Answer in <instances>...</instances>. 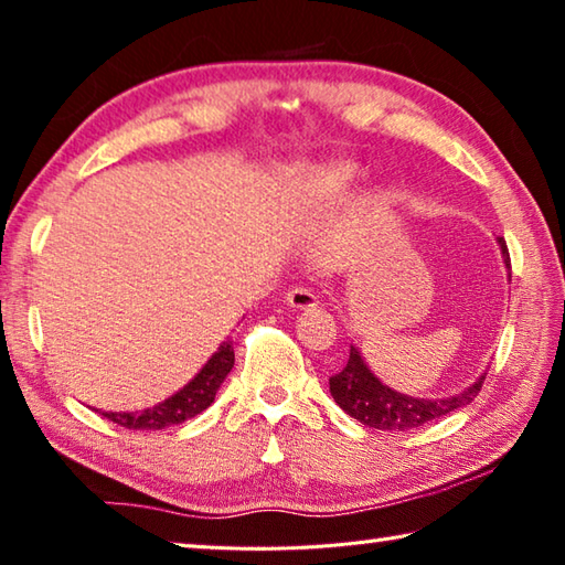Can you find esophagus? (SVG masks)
Here are the masks:
<instances>
[{
    "mask_svg": "<svg viewBox=\"0 0 565 565\" xmlns=\"http://www.w3.org/2000/svg\"><path fill=\"white\" fill-rule=\"evenodd\" d=\"M286 303H289L296 311H303V309H316L318 299L309 286H294V289L286 291Z\"/></svg>",
    "mask_w": 565,
    "mask_h": 565,
    "instance_id": "34e87169",
    "label": "esophagus"
}]
</instances>
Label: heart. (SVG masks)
I'll return each instance as SVG.
<instances>
[{
    "mask_svg": "<svg viewBox=\"0 0 565 565\" xmlns=\"http://www.w3.org/2000/svg\"><path fill=\"white\" fill-rule=\"evenodd\" d=\"M358 170L351 162H331V166L316 168L303 178L301 194L309 204H328L341 200L355 182Z\"/></svg>",
    "mask_w": 565,
    "mask_h": 565,
    "instance_id": "b5f03b06",
    "label": "heart"
}]
</instances>
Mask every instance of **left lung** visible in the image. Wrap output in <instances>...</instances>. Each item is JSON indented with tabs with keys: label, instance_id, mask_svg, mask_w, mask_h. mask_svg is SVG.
Listing matches in <instances>:
<instances>
[{
	"label": "left lung",
	"instance_id": "8db88e82",
	"mask_svg": "<svg viewBox=\"0 0 565 565\" xmlns=\"http://www.w3.org/2000/svg\"><path fill=\"white\" fill-rule=\"evenodd\" d=\"M501 254H504V262L511 269L509 262V249L507 242L499 239ZM331 395L338 405H341L348 415L355 417L358 423L375 429H413L425 423H433V419L455 413V409L469 405L471 399L479 395L481 385H484V375L479 381L467 387L465 393L445 397V399H417L399 395L395 390L383 385L377 377L371 373V367L365 365L361 353L351 345V355H348V363L341 373H335L331 381Z\"/></svg>",
	"mask_w": 565,
	"mask_h": 565
}]
</instances>
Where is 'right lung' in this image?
Here are the masks:
<instances>
[{"instance_id": "obj_1", "label": "right lung", "mask_w": 565, "mask_h": 565, "mask_svg": "<svg viewBox=\"0 0 565 565\" xmlns=\"http://www.w3.org/2000/svg\"><path fill=\"white\" fill-rule=\"evenodd\" d=\"M234 365V348L232 341H224L220 351L214 353L202 371L184 385L180 393L168 397L166 403L156 407L140 409V413H100L110 423L126 429H166L170 425H180L184 419L200 415L214 403L220 385L230 375Z\"/></svg>"}]
</instances>
